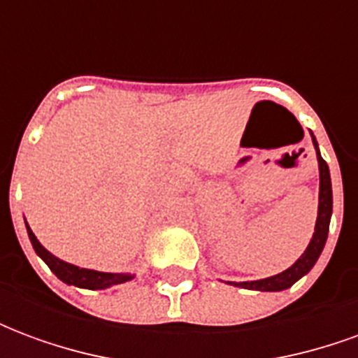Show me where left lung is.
<instances>
[{"label":"left lung","mask_w":358,"mask_h":358,"mask_svg":"<svg viewBox=\"0 0 358 358\" xmlns=\"http://www.w3.org/2000/svg\"><path fill=\"white\" fill-rule=\"evenodd\" d=\"M313 143L316 149V159H318V171H320V194H318V217H316L315 234L313 240L305 249V253L295 261L284 272H280L276 276L263 278V280H253V282H228V284L236 285V287H245V289H257V292H282L292 287L299 278H303L310 268L315 266L318 257L322 253L324 245H326V238H328V230H330V218H331V180H330V169L318 151V143H316L315 136H313Z\"/></svg>","instance_id":"obj_1"}]
</instances>
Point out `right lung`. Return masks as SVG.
I'll use <instances>...</instances> for the list:
<instances>
[{"label":"right lung","instance_id":"add662e5","mask_svg":"<svg viewBox=\"0 0 358 358\" xmlns=\"http://www.w3.org/2000/svg\"><path fill=\"white\" fill-rule=\"evenodd\" d=\"M28 238L32 241V248L38 255L42 257L43 263L48 264L51 272L63 280L65 284L76 285V287H86V289H107L110 285L124 284L128 280H132L134 274H113V272H99V270H90V268H80V266H74L71 263L61 261L55 255H51L48 249L43 248L42 243L38 241L34 232L30 230V226L27 224Z\"/></svg>","mask_w":358,"mask_h":358}]
</instances>
